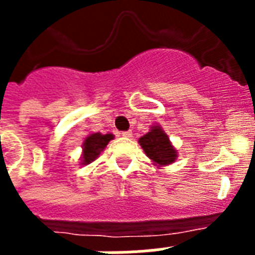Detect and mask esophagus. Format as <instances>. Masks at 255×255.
Here are the masks:
<instances>
[{
  "label": "esophagus",
  "mask_w": 255,
  "mask_h": 255,
  "mask_svg": "<svg viewBox=\"0 0 255 255\" xmlns=\"http://www.w3.org/2000/svg\"><path fill=\"white\" fill-rule=\"evenodd\" d=\"M120 135L123 136V137H127V139H129V137H132V132L131 131H123Z\"/></svg>",
  "instance_id": "34e87169"
}]
</instances>
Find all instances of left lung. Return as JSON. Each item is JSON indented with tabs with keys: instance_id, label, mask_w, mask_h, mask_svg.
<instances>
[{
	"instance_id": "8db88e82",
	"label": "left lung",
	"mask_w": 255,
	"mask_h": 255,
	"mask_svg": "<svg viewBox=\"0 0 255 255\" xmlns=\"http://www.w3.org/2000/svg\"><path fill=\"white\" fill-rule=\"evenodd\" d=\"M139 143L145 155L159 165L172 164L177 157L176 149L169 143L167 133L160 127H152L148 133L140 137Z\"/></svg>"
}]
</instances>
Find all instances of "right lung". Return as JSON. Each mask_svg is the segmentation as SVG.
Here are the masks:
<instances>
[{
    "label": "right lung",
    "instance_id": "add662e5",
    "mask_svg": "<svg viewBox=\"0 0 255 255\" xmlns=\"http://www.w3.org/2000/svg\"><path fill=\"white\" fill-rule=\"evenodd\" d=\"M114 139V135L107 133V135H102V133H92L88 137H86L85 143H83V161L82 164H90L91 161L100 155V152L103 151L106 145L108 144L110 140Z\"/></svg>",
    "mask_w": 255,
    "mask_h": 255
}]
</instances>
